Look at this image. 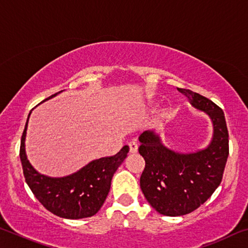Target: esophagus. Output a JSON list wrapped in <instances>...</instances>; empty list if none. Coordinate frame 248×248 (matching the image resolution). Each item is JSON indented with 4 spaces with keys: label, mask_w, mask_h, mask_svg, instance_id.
<instances>
[{
    "label": "esophagus",
    "mask_w": 248,
    "mask_h": 248,
    "mask_svg": "<svg viewBox=\"0 0 248 248\" xmlns=\"http://www.w3.org/2000/svg\"><path fill=\"white\" fill-rule=\"evenodd\" d=\"M129 153H137L138 151V143L136 141L129 142Z\"/></svg>",
    "instance_id": "obj_1"
}]
</instances>
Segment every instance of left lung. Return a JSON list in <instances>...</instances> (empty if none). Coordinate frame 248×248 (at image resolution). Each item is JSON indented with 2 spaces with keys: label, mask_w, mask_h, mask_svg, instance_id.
Instances as JSON below:
<instances>
[{
  "label": "left lung",
  "mask_w": 248,
  "mask_h": 248,
  "mask_svg": "<svg viewBox=\"0 0 248 248\" xmlns=\"http://www.w3.org/2000/svg\"><path fill=\"white\" fill-rule=\"evenodd\" d=\"M177 90L192 106L210 117L213 138L204 150L183 154L167 149L154 131L140 134L139 153L145 161L140 177L141 190L148 202L167 217L187 215L204 203L221 184L229 156V132L223 110L202 95Z\"/></svg>",
  "instance_id": "1"
}]
</instances>
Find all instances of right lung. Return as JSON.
I'll return each instance as SVG.
<instances>
[{
	"instance_id": "obj_1",
	"label": "right lung",
	"mask_w": 248,
	"mask_h": 248,
	"mask_svg": "<svg viewBox=\"0 0 248 248\" xmlns=\"http://www.w3.org/2000/svg\"><path fill=\"white\" fill-rule=\"evenodd\" d=\"M27 124L28 119L20 140L19 157L25 180L32 194L48 211L64 219L77 220L96 215L107 198L112 176L127 157L129 146L124 145L114 156L92 161L72 175L61 178L48 177L39 174L27 159L25 152Z\"/></svg>"
}]
</instances>
